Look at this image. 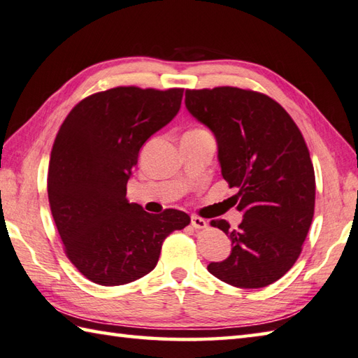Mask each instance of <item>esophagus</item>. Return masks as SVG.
I'll return each mask as SVG.
<instances>
[{"mask_svg": "<svg viewBox=\"0 0 358 358\" xmlns=\"http://www.w3.org/2000/svg\"><path fill=\"white\" fill-rule=\"evenodd\" d=\"M192 225H193L194 229L201 230V229H206V227H207V221H206V220H202L201 216H196V215H193V216H192Z\"/></svg>", "mask_w": 358, "mask_h": 358, "instance_id": "obj_1", "label": "esophagus"}]
</instances>
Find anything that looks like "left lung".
I'll return each mask as SVG.
<instances>
[{"label":"left lung","instance_id":"8db88e82","mask_svg":"<svg viewBox=\"0 0 358 358\" xmlns=\"http://www.w3.org/2000/svg\"><path fill=\"white\" fill-rule=\"evenodd\" d=\"M185 105L215 133L222 178L239 189L244 216L236 230L225 220L210 222L230 238L231 253L208 272L235 287H266L295 264L310 229L315 173L308 145L286 109L258 91L187 90Z\"/></svg>","mask_w":358,"mask_h":358}]
</instances>
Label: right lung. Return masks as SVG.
I'll return each instance as SVG.
<instances>
[{
  "mask_svg": "<svg viewBox=\"0 0 358 358\" xmlns=\"http://www.w3.org/2000/svg\"><path fill=\"white\" fill-rule=\"evenodd\" d=\"M184 90L117 86L71 109L50 151L48 198L63 250L100 286H122L156 267L165 238L189 216L147 213L127 199V184L147 138L180 108Z\"/></svg>",
  "mask_w": 358,
  "mask_h": 358,
  "instance_id": "1",
  "label": "right lung"
}]
</instances>
